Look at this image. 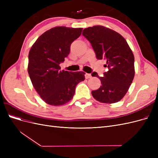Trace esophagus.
<instances>
[{
    "label": "esophagus",
    "instance_id": "obj_1",
    "mask_svg": "<svg viewBox=\"0 0 158 158\" xmlns=\"http://www.w3.org/2000/svg\"><path fill=\"white\" fill-rule=\"evenodd\" d=\"M91 77H92V76H91L90 74H88V73H85V78L86 79H88V78H90Z\"/></svg>",
    "mask_w": 158,
    "mask_h": 158
}]
</instances>
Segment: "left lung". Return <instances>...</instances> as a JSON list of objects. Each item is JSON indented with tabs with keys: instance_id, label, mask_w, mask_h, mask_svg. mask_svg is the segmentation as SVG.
<instances>
[{
	"instance_id": "8db88e82",
	"label": "left lung",
	"mask_w": 158,
	"mask_h": 158,
	"mask_svg": "<svg viewBox=\"0 0 158 158\" xmlns=\"http://www.w3.org/2000/svg\"><path fill=\"white\" fill-rule=\"evenodd\" d=\"M82 35L90 42L98 60L106 59L109 70L103 77L97 76L102 85L93 90V97L103 103H114L125 96L135 77V56L121 34L102 26L89 27Z\"/></svg>"
}]
</instances>
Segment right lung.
Wrapping results in <instances>:
<instances>
[{"instance_id": "right-lung-1", "label": "right lung", "mask_w": 158, "mask_h": 158, "mask_svg": "<svg viewBox=\"0 0 158 158\" xmlns=\"http://www.w3.org/2000/svg\"><path fill=\"white\" fill-rule=\"evenodd\" d=\"M82 31L80 27H52L39 37L29 52L27 71L31 83L42 99L51 106L68 103L76 85L85 80L84 72L60 70L59 66Z\"/></svg>"}]
</instances>
